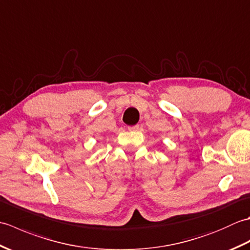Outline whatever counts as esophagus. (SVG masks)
Returning <instances> with one entry per match:
<instances>
[{
	"mask_svg": "<svg viewBox=\"0 0 250 250\" xmlns=\"http://www.w3.org/2000/svg\"><path fill=\"white\" fill-rule=\"evenodd\" d=\"M129 130H130V131H137V130H140V125H136L129 126Z\"/></svg>",
	"mask_w": 250,
	"mask_h": 250,
	"instance_id": "obj_1",
	"label": "esophagus"
}]
</instances>
